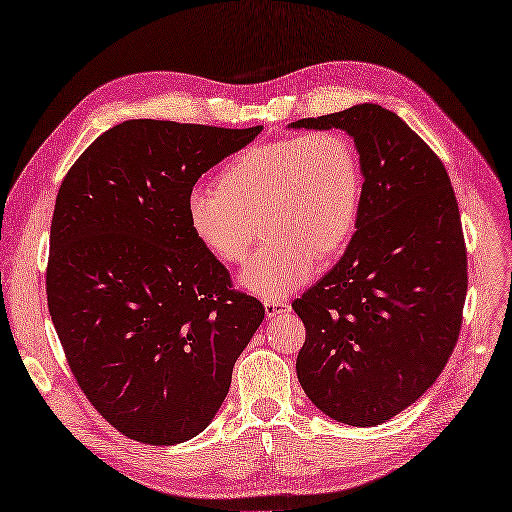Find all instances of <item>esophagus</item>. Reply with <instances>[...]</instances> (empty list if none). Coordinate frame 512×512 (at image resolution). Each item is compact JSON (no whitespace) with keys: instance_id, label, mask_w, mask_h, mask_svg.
I'll use <instances>...</instances> for the list:
<instances>
[{"instance_id":"obj_1","label":"esophagus","mask_w":512,"mask_h":512,"mask_svg":"<svg viewBox=\"0 0 512 512\" xmlns=\"http://www.w3.org/2000/svg\"><path fill=\"white\" fill-rule=\"evenodd\" d=\"M291 306L287 300H264V312L266 316H279V314H285L289 312Z\"/></svg>"}]
</instances>
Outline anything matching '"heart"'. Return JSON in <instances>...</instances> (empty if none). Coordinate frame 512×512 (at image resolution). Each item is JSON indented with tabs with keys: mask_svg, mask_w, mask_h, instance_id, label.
<instances>
[{
	"mask_svg": "<svg viewBox=\"0 0 512 512\" xmlns=\"http://www.w3.org/2000/svg\"><path fill=\"white\" fill-rule=\"evenodd\" d=\"M218 189L193 187L185 214L200 246L227 264L248 258L239 285L262 298H283L304 285L321 258L342 252L362 208V166L339 131H312L235 154L218 173Z\"/></svg>",
	"mask_w": 512,
	"mask_h": 512,
	"instance_id": "b5f03b06",
	"label": "heart"
}]
</instances>
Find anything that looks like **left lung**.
Instances as JSON below:
<instances>
[{"instance_id":"obj_1","label":"left lung","mask_w":512,"mask_h":512,"mask_svg":"<svg viewBox=\"0 0 512 512\" xmlns=\"http://www.w3.org/2000/svg\"><path fill=\"white\" fill-rule=\"evenodd\" d=\"M291 127L346 131L364 177L344 256L291 302L306 327L298 379L331 419L373 427L417 402L458 342L467 298L458 202L442 160L377 104Z\"/></svg>"}]
</instances>
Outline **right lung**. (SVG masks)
I'll return each mask as SVG.
<instances>
[{
  "label": "right lung",
  "mask_w": 512,
  "mask_h": 512,
  "mask_svg": "<svg viewBox=\"0 0 512 512\" xmlns=\"http://www.w3.org/2000/svg\"><path fill=\"white\" fill-rule=\"evenodd\" d=\"M260 131L125 120L60 185L47 306L83 394L135 442L175 446L204 431L264 319L185 214L206 170Z\"/></svg>",
  "instance_id": "right-lung-1"
}]
</instances>
